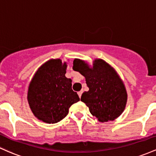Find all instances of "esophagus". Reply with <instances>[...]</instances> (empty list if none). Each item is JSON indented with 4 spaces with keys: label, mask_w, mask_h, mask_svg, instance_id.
I'll return each mask as SVG.
<instances>
[{
    "label": "esophagus",
    "mask_w": 156,
    "mask_h": 156,
    "mask_svg": "<svg viewBox=\"0 0 156 156\" xmlns=\"http://www.w3.org/2000/svg\"><path fill=\"white\" fill-rule=\"evenodd\" d=\"M83 90H80V91H79L77 94H78V95H79V97H81V96H82V94H83Z\"/></svg>",
    "instance_id": "obj_1"
}]
</instances>
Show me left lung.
I'll list each match as a JSON object with an SVG mask.
<instances>
[{
  "label": "left lung",
  "instance_id": "1",
  "mask_svg": "<svg viewBox=\"0 0 156 156\" xmlns=\"http://www.w3.org/2000/svg\"><path fill=\"white\" fill-rule=\"evenodd\" d=\"M73 69L85 76L88 91L82 94L81 101L100 122L113 121L123 113L127 100L125 84L113 67L101 59H95L92 66L75 59Z\"/></svg>",
  "mask_w": 156,
  "mask_h": 156
}]
</instances>
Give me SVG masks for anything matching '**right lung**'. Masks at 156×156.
Listing matches in <instances>:
<instances>
[{
	"label": "right lung",
	"instance_id": "obj_1",
	"mask_svg": "<svg viewBox=\"0 0 156 156\" xmlns=\"http://www.w3.org/2000/svg\"><path fill=\"white\" fill-rule=\"evenodd\" d=\"M67 66L60 59H51L37 70L29 83L28 102L33 114L42 122L57 123L80 101L71 88L72 80L66 76Z\"/></svg>",
	"mask_w": 156,
	"mask_h": 156
}]
</instances>
